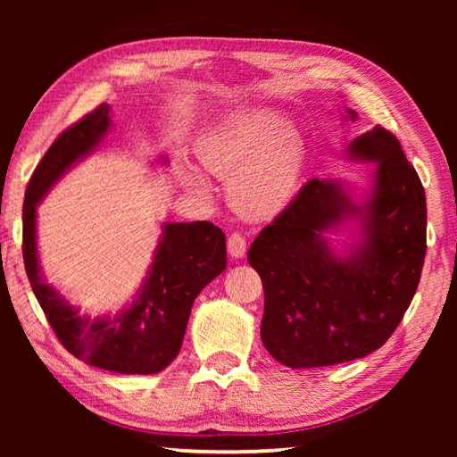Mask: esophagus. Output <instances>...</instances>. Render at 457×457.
<instances>
[{"instance_id":"34e87169","label":"esophagus","mask_w":457,"mask_h":457,"mask_svg":"<svg viewBox=\"0 0 457 457\" xmlns=\"http://www.w3.org/2000/svg\"><path fill=\"white\" fill-rule=\"evenodd\" d=\"M245 249H247V239L241 236V234H237V231H234V234L228 237L229 255L231 257H244L245 255Z\"/></svg>"}]
</instances>
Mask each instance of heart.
Returning <instances> with one entry per match:
<instances>
[{
	"mask_svg": "<svg viewBox=\"0 0 457 457\" xmlns=\"http://www.w3.org/2000/svg\"><path fill=\"white\" fill-rule=\"evenodd\" d=\"M196 153L204 167L236 179L231 196L251 216H275L293 198L304 169L306 145L287 115L249 108L228 115L202 135Z\"/></svg>",
	"mask_w": 457,
	"mask_h": 457,
	"instance_id": "heart-1",
	"label": "heart"
}]
</instances>
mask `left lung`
<instances>
[{
	"instance_id": "1",
	"label": "left lung",
	"mask_w": 457,
	"mask_h": 457,
	"mask_svg": "<svg viewBox=\"0 0 457 457\" xmlns=\"http://www.w3.org/2000/svg\"><path fill=\"white\" fill-rule=\"evenodd\" d=\"M349 151L377 162L363 208L337 182L312 179L247 251L265 290L261 339L278 363L293 369L337 365L375 352L401 324L420 283L426 194L419 172L381 125ZM347 212L364 218L366 244L339 260L321 231Z\"/></svg>"
}]
</instances>
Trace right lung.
Returning a JSON list of instances; mask_svg holds the SVG:
<instances>
[{
	"label": "right lung",
	"mask_w": 457,
	"mask_h": 457,
	"mask_svg": "<svg viewBox=\"0 0 457 457\" xmlns=\"http://www.w3.org/2000/svg\"><path fill=\"white\" fill-rule=\"evenodd\" d=\"M108 129L110 105L102 104L58 135L37 164L23 202V263L38 304L68 353L113 373L153 375L179 355L194 298L226 269V236L212 221L167 223L147 283L131 308L113 320H94L66 304L38 269L35 208Z\"/></svg>",
	"instance_id": "1"
}]
</instances>
